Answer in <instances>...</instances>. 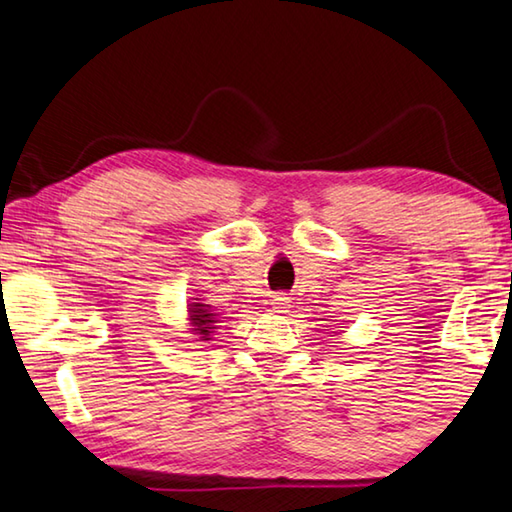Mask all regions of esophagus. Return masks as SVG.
I'll use <instances>...</instances> for the list:
<instances>
[{
  "instance_id": "1",
  "label": "esophagus",
  "mask_w": 512,
  "mask_h": 512,
  "mask_svg": "<svg viewBox=\"0 0 512 512\" xmlns=\"http://www.w3.org/2000/svg\"><path fill=\"white\" fill-rule=\"evenodd\" d=\"M272 308H274L276 313H286L288 308H290V299L286 295H276L272 299Z\"/></svg>"
}]
</instances>
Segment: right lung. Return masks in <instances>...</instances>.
Masks as SVG:
<instances>
[{
	"instance_id": "add662e5",
	"label": "right lung",
	"mask_w": 512,
	"mask_h": 512,
	"mask_svg": "<svg viewBox=\"0 0 512 512\" xmlns=\"http://www.w3.org/2000/svg\"><path fill=\"white\" fill-rule=\"evenodd\" d=\"M188 313H190V324L195 326V331L201 340H211V333L217 324V315L211 311V306L208 304H188Z\"/></svg>"
}]
</instances>
